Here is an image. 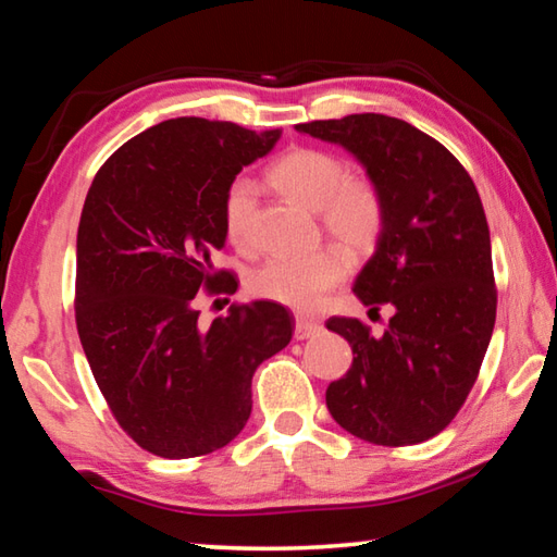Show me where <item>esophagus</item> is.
I'll use <instances>...</instances> for the list:
<instances>
[{"label": "esophagus", "instance_id": "34e87169", "mask_svg": "<svg viewBox=\"0 0 557 557\" xmlns=\"http://www.w3.org/2000/svg\"><path fill=\"white\" fill-rule=\"evenodd\" d=\"M322 332V324L312 322V319H305V317H297L295 319V338L297 342H305V338H312Z\"/></svg>", "mask_w": 557, "mask_h": 557}]
</instances>
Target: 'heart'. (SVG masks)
<instances>
[{
	"label": "heart",
	"mask_w": 557,
	"mask_h": 557,
	"mask_svg": "<svg viewBox=\"0 0 557 557\" xmlns=\"http://www.w3.org/2000/svg\"><path fill=\"white\" fill-rule=\"evenodd\" d=\"M270 184L289 201L322 213L334 240L351 252H366L383 231V199L371 182L348 176V166L322 149H292L270 166ZM256 209V186L238 178L223 196L225 238L238 248L250 245V215ZM348 260L338 248H322L307 256H272L250 275V289L297 312H314L326 292L346 277Z\"/></svg>",
	"instance_id": "b5f03b06"
}]
</instances>
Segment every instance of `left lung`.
Here are the masks:
<instances>
[{"label": "left lung", "mask_w": 557, "mask_h": 557, "mask_svg": "<svg viewBox=\"0 0 557 557\" xmlns=\"http://www.w3.org/2000/svg\"><path fill=\"white\" fill-rule=\"evenodd\" d=\"M295 129L344 147L383 199V231L354 295L393 317L381 336L358 319H329L354 363L326 388V408L373 445H418L465 405L492 342L496 289L482 199L465 166L405 120L363 112Z\"/></svg>", "instance_id": "1"}]
</instances>
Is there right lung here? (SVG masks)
Masks as SVG:
<instances>
[{"label":"right lung","mask_w":557,"mask_h":557,"mask_svg":"<svg viewBox=\"0 0 557 557\" xmlns=\"http://www.w3.org/2000/svg\"><path fill=\"white\" fill-rule=\"evenodd\" d=\"M280 135L166 120L92 178L75 243V324L120 428L152 455L186 459L228 445L250 418L258 366L295 332L275 301L231 307L211 326L194 305L201 287L231 280L213 270L225 188Z\"/></svg>","instance_id":"1"}]
</instances>
